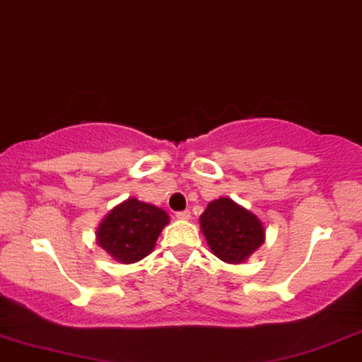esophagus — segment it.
<instances>
[{"label": "esophagus", "mask_w": 362, "mask_h": 362, "mask_svg": "<svg viewBox=\"0 0 362 362\" xmlns=\"http://www.w3.org/2000/svg\"><path fill=\"white\" fill-rule=\"evenodd\" d=\"M175 216L178 220H189L190 218V210H182V211H177Z\"/></svg>", "instance_id": "esophagus-1"}]
</instances>
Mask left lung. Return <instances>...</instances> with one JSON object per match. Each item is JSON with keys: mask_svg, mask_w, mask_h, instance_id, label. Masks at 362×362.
Wrapping results in <instances>:
<instances>
[{"mask_svg": "<svg viewBox=\"0 0 362 362\" xmlns=\"http://www.w3.org/2000/svg\"><path fill=\"white\" fill-rule=\"evenodd\" d=\"M200 226L215 257L226 263H242L264 240L262 221L230 199L210 202Z\"/></svg>", "mask_w": 362, "mask_h": 362, "instance_id": "left-lung-1", "label": "left lung"}]
</instances>
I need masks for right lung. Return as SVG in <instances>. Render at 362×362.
I'll list each match as a JSON object with an SVG mask.
<instances>
[{"instance_id": "add662e5", "label": "right lung", "mask_w": 362, "mask_h": 362, "mask_svg": "<svg viewBox=\"0 0 362 362\" xmlns=\"http://www.w3.org/2000/svg\"><path fill=\"white\" fill-rule=\"evenodd\" d=\"M168 215L156 205L129 199L110 211L98 230V243L120 263H136L153 250Z\"/></svg>"}]
</instances>
